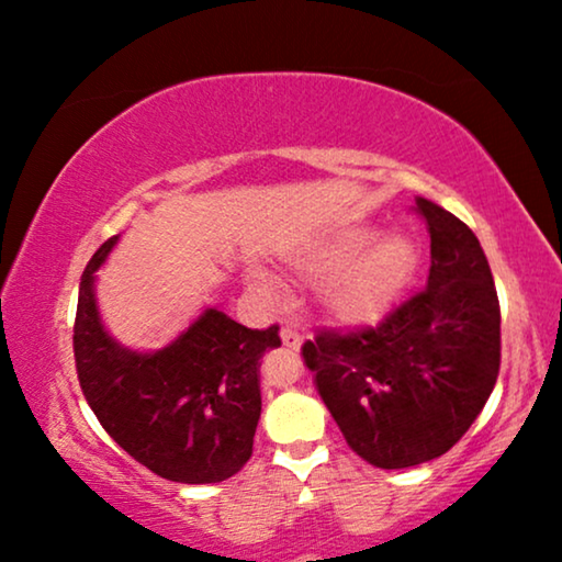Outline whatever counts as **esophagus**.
I'll list each match as a JSON object with an SVG mask.
<instances>
[{"label":"esophagus","mask_w":562,"mask_h":562,"mask_svg":"<svg viewBox=\"0 0 562 562\" xmlns=\"http://www.w3.org/2000/svg\"><path fill=\"white\" fill-rule=\"evenodd\" d=\"M281 340H283V345H286V348H291V350H299V345H302V333H299V329H294V327H283L281 329Z\"/></svg>","instance_id":"34e87169"}]
</instances>
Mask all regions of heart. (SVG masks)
Wrapping results in <instances>:
<instances>
[{"mask_svg":"<svg viewBox=\"0 0 562 562\" xmlns=\"http://www.w3.org/2000/svg\"><path fill=\"white\" fill-rule=\"evenodd\" d=\"M299 276L319 283V302L329 317L345 325L379 319L394 304L417 268V250L409 237L383 235L373 240V227L363 222L337 225L312 237L289 256ZM268 294H279L271 276L256 273Z\"/></svg>","mask_w":562,"mask_h":562,"instance_id":"obj_1","label":"heart"}]
</instances>
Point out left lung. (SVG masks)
I'll list each match as a JSON object with an SVG mask.
<instances>
[{
  "mask_svg": "<svg viewBox=\"0 0 562 562\" xmlns=\"http://www.w3.org/2000/svg\"><path fill=\"white\" fill-rule=\"evenodd\" d=\"M414 212L429 229L427 286L381 325L322 329L302 345L345 442L383 471L445 456L486 406L502 366V312L479 237L422 196Z\"/></svg>",
  "mask_w": 562,
  "mask_h": 562,
  "instance_id": "left-lung-1",
  "label": "left lung"
}]
</instances>
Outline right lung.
I'll use <instances>...</instances> for the list:
<instances>
[{
    "label": "right lung",
    "instance_id": "1",
    "mask_svg": "<svg viewBox=\"0 0 562 562\" xmlns=\"http://www.w3.org/2000/svg\"><path fill=\"white\" fill-rule=\"evenodd\" d=\"M110 237L81 276L74 358L83 396L114 442L160 479L220 483L252 456L260 419V358L281 345L279 325L248 329L206 310L168 348L135 352L104 333L94 273Z\"/></svg>",
    "mask_w": 562,
    "mask_h": 562
}]
</instances>
